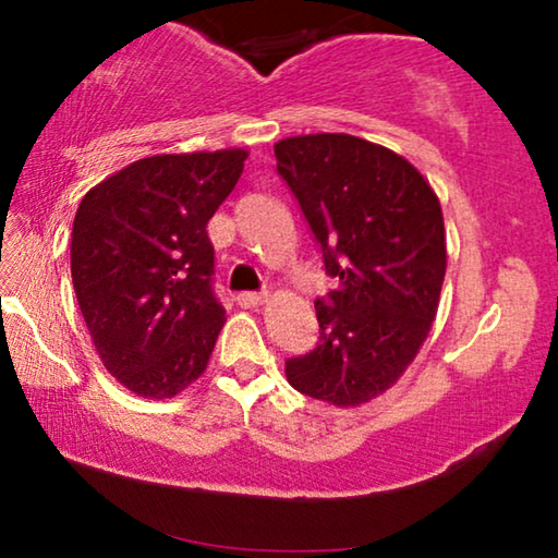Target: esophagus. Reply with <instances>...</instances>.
Wrapping results in <instances>:
<instances>
[{
    "instance_id": "1",
    "label": "esophagus",
    "mask_w": 558,
    "mask_h": 558,
    "mask_svg": "<svg viewBox=\"0 0 558 558\" xmlns=\"http://www.w3.org/2000/svg\"><path fill=\"white\" fill-rule=\"evenodd\" d=\"M235 302L241 304V307H258V304L266 302V294H258V292H241L235 296Z\"/></svg>"
}]
</instances>
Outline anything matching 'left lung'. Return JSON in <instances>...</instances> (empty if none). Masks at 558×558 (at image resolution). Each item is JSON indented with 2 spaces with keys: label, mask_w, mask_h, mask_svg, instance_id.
Wrapping results in <instances>:
<instances>
[{
  "label": "left lung",
  "mask_w": 558,
  "mask_h": 558,
  "mask_svg": "<svg viewBox=\"0 0 558 558\" xmlns=\"http://www.w3.org/2000/svg\"><path fill=\"white\" fill-rule=\"evenodd\" d=\"M274 157L338 279L315 302L317 348L289 357L287 380L361 407L403 376L432 330L447 271L439 197L414 165L361 136H289Z\"/></svg>",
  "instance_id": "8db88e82"
}]
</instances>
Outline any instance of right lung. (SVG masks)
I'll list each match as a JSON object with an SVG mask.
<instances>
[{
  "label": "right lung",
  "instance_id": "add662e5",
  "mask_svg": "<svg viewBox=\"0 0 558 558\" xmlns=\"http://www.w3.org/2000/svg\"><path fill=\"white\" fill-rule=\"evenodd\" d=\"M246 149L155 155L98 182L73 220L71 274L106 371L144 399L203 376L226 323L213 292L208 220Z\"/></svg>",
  "mask_w": 558,
  "mask_h": 558
}]
</instances>
